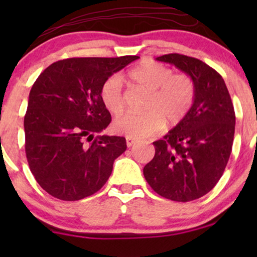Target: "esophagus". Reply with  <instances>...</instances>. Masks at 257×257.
<instances>
[{
	"label": "esophagus",
	"mask_w": 257,
	"mask_h": 257,
	"mask_svg": "<svg viewBox=\"0 0 257 257\" xmlns=\"http://www.w3.org/2000/svg\"><path fill=\"white\" fill-rule=\"evenodd\" d=\"M136 142L137 139L131 138V137H126V145H127V147H131Z\"/></svg>",
	"instance_id": "esophagus-1"
}]
</instances>
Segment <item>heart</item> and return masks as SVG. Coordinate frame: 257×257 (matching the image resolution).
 <instances>
[{
	"instance_id": "heart-1",
	"label": "heart",
	"mask_w": 257,
	"mask_h": 257,
	"mask_svg": "<svg viewBox=\"0 0 257 257\" xmlns=\"http://www.w3.org/2000/svg\"><path fill=\"white\" fill-rule=\"evenodd\" d=\"M128 78L149 90L142 113L127 112L113 121L114 132L131 138H146L160 131L165 119L177 124L184 119L195 97L193 79L173 71L160 63L145 61L130 70ZM101 103L111 113L118 114L125 107L121 78L118 75L105 80L100 89Z\"/></svg>"
}]
</instances>
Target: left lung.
I'll return each instance as SVG.
<instances>
[{
    "instance_id": "obj_1",
    "label": "left lung",
    "mask_w": 257,
    "mask_h": 257,
    "mask_svg": "<svg viewBox=\"0 0 257 257\" xmlns=\"http://www.w3.org/2000/svg\"><path fill=\"white\" fill-rule=\"evenodd\" d=\"M157 61L191 77L195 97L184 119L153 143L156 154L144 167V177L164 198L192 201L212 191L222 177L234 140V106L223 78L206 63L179 54Z\"/></svg>"
}]
</instances>
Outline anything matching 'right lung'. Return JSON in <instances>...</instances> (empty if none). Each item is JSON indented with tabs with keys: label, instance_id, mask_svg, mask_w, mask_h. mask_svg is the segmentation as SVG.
Masks as SVG:
<instances>
[{
	"label": "right lung",
	"instance_id": "obj_1",
	"mask_svg": "<svg viewBox=\"0 0 257 257\" xmlns=\"http://www.w3.org/2000/svg\"><path fill=\"white\" fill-rule=\"evenodd\" d=\"M138 58L63 59L34 83L24 115L26 154L36 181L54 198L84 199L110 178L126 140L100 135L111 122L100 89L108 77Z\"/></svg>",
	"mask_w": 257,
	"mask_h": 257
}]
</instances>
